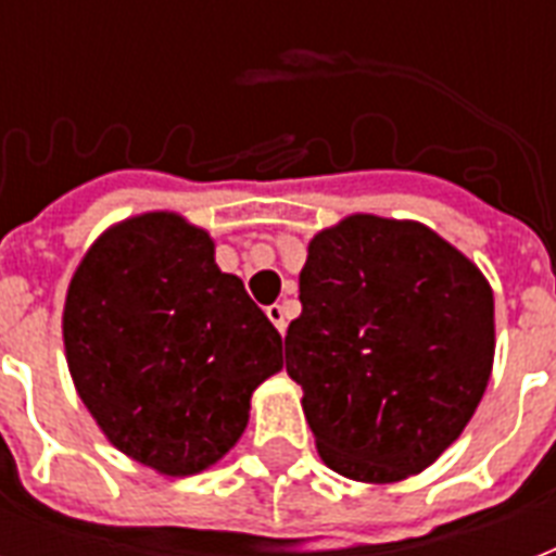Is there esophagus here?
<instances>
[{
    "mask_svg": "<svg viewBox=\"0 0 556 556\" xmlns=\"http://www.w3.org/2000/svg\"><path fill=\"white\" fill-rule=\"evenodd\" d=\"M265 314H268V320L274 323V326H277L279 334H286V329H288L286 308H282V305H279V303H274V305H268V308H265Z\"/></svg>",
    "mask_w": 556,
    "mask_h": 556,
    "instance_id": "obj_1",
    "label": "esophagus"
}]
</instances>
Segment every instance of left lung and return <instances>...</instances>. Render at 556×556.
Returning <instances> with one entry per match:
<instances>
[{
	"label": "left lung",
	"instance_id": "left-lung-1",
	"mask_svg": "<svg viewBox=\"0 0 556 556\" xmlns=\"http://www.w3.org/2000/svg\"><path fill=\"white\" fill-rule=\"evenodd\" d=\"M286 369L334 473L392 484L462 435L496 352L493 288L413 218L352 213L308 242Z\"/></svg>",
	"mask_w": 556,
	"mask_h": 556
}]
</instances>
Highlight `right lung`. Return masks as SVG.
I'll list each match as a JSON object with an SVG mask.
<instances>
[{
	"mask_svg": "<svg viewBox=\"0 0 556 556\" xmlns=\"http://www.w3.org/2000/svg\"><path fill=\"white\" fill-rule=\"evenodd\" d=\"M63 346L109 444L173 479L225 458L253 389L282 369L279 331L218 268L207 230L173 210L91 242L65 291Z\"/></svg>",
	"mask_w": 556,
	"mask_h": 556,
	"instance_id": "right-lung-1",
	"label": "right lung"
}]
</instances>
